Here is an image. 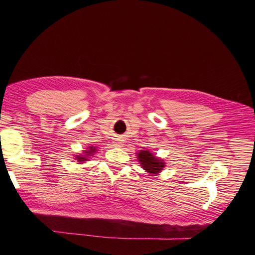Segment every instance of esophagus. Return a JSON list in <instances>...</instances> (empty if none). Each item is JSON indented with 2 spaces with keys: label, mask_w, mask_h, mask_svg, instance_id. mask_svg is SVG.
Masks as SVG:
<instances>
[{
  "label": "esophagus",
  "mask_w": 255,
  "mask_h": 255,
  "mask_svg": "<svg viewBox=\"0 0 255 255\" xmlns=\"http://www.w3.org/2000/svg\"><path fill=\"white\" fill-rule=\"evenodd\" d=\"M115 144H116V145H118V146H119V145H121V143H120L119 141H115Z\"/></svg>",
  "instance_id": "1"
}]
</instances>
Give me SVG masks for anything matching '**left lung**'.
<instances>
[{
  "label": "left lung",
  "mask_w": 255,
  "mask_h": 255,
  "mask_svg": "<svg viewBox=\"0 0 255 255\" xmlns=\"http://www.w3.org/2000/svg\"><path fill=\"white\" fill-rule=\"evenodd\" d=\"M138 154V159H139L141 167L144 169L146 172L156 174L161 169L164 168L165 164L163 160L157 159L152 153L149 151H140Z\"/></svg>",
  "instance_id": "obj_1"
}]
</instances>
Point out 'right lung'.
<instances>
[{"label":"right lung","mask_w":255,"mask_h":255,"mask_svg":"<svg viewBox=\"0 0 255 255\" xmlns=\"http://www.w3.org/2000/svg\"><path fill=\"white\" fill-rule=\"evenodd\" d=\"M95 152H96V148H94V146H90V150H89L88 152L86 151V153H88L87 155H89V154L95 153ZM76 158H78L79 161H86V160H87L86 156H76Z\"/></svg>","instance_id":"add662e5"}]
</instances>
